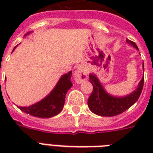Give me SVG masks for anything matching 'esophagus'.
<instances>
[{"mask_svg":"<svg viewBox=\"0 0 153 153\" xmlns=\"http://www.w3.org/2000/svg\"><path fill=\"white\" fill-rule=\"evenodd\" d=\"M88 78L87 71L85 67H79L74 72V80L77 83H81Z\"/></svg>","mask_w":153,"mask_h":153,"instance_id":"34e87169","label":"esophagus"}]
</instances>
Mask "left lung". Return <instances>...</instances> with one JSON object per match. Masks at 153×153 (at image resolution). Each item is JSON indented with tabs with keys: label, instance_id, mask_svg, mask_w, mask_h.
Listing matches in <instances>:
<instances>
[{
	"label": "left lung",
	"instance_id": "8db88e82",
	"mask_svg": "<svg viewBox=\"0 0 153 153\" xmlns=\"http://www.w3.org/2000/svg\"><path fill=\"white\" fill-rule=\"evenodd\" d=\"M126 42L138 50L137 46L134 42L129 39H126ZM89 77L90 82L93 85V92L89 97L87 102L88 106L94 114L102 117L116 116L126 111L138 100L144 86L143 77L139 82L138 87L133 92L125 97H114L105 91L95 74H91Z\"/></svg>",
	"mask_w": 153,
	"mask_h": 153
}]
</instances>
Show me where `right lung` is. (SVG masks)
Segmentation results:
<instances>
[{
    "mask_svg": "<svg viewBox=\"0 0 153 153\" xmlns=\"http://www.w3.org/2000/svg\"><path fill=\"white\" fill-rule=\"evenodd\" d=\"M29 33H31V32L25 34V36ZM16 47L14 48V49ZM71 74L72 71H69L67 74H63L51 93L41 101L30 106L17 107L26 114L40 118H49L59 114L63 108L67 91L72 86L71 81Z\"/></svg>",
    "mask_w": 153,
    "mask_h": 153,
    "instance_id": "1",
    "label": "right lung"
}]
</instances>
